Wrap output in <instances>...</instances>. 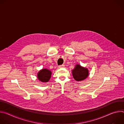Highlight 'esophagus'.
I'll return each instance as SVG.
<instances>
[{
  "instance_id": "34e87169",
  "label": "esophagus",
  "mask_w": 124,
  "mask_h": 124,
  "mask_svg": "<svg viewBox=\"0 0 124 124\" xmlns=\"http://www.w3.org/2000/svg\"><path fill=\"white\" fill-rule=\"evenodd\" d=\"M64 67H65V65H62L59 66V68H64Z\"/></svg>"
}]
</instances>
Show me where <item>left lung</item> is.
Masks as SVG:
<instances>
[{"instance_id": "1", "label": "left lung", "mask_w": 124, "mask_h": 124, "mask_svg": "<svg viewBox=\"0 0 124 124\" xmlns=\"http://www.w3.org/2000/svg\"><path fill=\"white\" fill-rule=\"evenodd\" d=\"M72 74L74 78L80 81L86 79L89 76V70L87 68L81 67L80 65L77 64L75 66L74 70H72Z\"/></svg>"}]
</instances>
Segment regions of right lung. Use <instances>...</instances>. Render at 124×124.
Returning a JSON list of instances; mask_svg holds the SVG:
<instances>
[{
	"mask_svg": "<svg viewBox=\"0 0 124 124\" xmlns=\"http://www.w3.org/2000/svg\"><path fill=\"white\" fill-rule=\"evenodd\" d=\"M51 72L47 69H43L40 70L37 74L38 79L43 82H46L51 78Z\"/></svg>",
	"mask_w": 124,
	"mask_h": 124,
	"instance_id": "obj_1",
	"label": "right lung"
}]
</instances>
